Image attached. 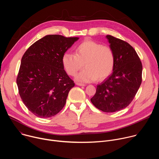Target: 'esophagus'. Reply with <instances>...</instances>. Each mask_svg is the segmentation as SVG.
<instances>
[{
  "mask_svg": "<svg viewBox=\"0 0 159 159\" xmlns=\"http://www.w3.org/2000/svg\"><path fill=\"white\" fill-rule=\"evenodd\" d=\"M76 85H77L79 86H85L86 85L85 84H82V83H79V82H77Z\"/></svg>",
  "mask_w": 159,
  "mask_h": 159,
  "instance_id": "34e87169",
  "label": "esophagus"
}]
</instances>
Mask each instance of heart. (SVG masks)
<instances>
[{"instance_id":"heart-1","label":"heart","mask_w":159,"mask_h":159,"mask_svg":"<svg viewBox=\"0 0 159 159\" xmlns=\"http://www.w3.org/2000/svg\"><path fill=\"white\" fill-rule=\"evenodd\" d=\"M115 56L112 48L96 41L87 39L78 44L75 55L65 53L62 57V65L66 72L75 76L84 66L85 68L75 79L82 82H92L98 78L103 80L112 72Z\"/></svg>"}]
</instances>
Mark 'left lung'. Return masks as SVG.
I'll list each match as a JSON object with an SVG mask.
<instances>
[{
    "label": "left lung",
    "instance_id": "8db88e82",
    "mask_svg": "<svg viewBox=\"0 0 159 159\" xmlns=\"http://www.w3.org/2000/svg\"><path fill=\"white\" fill-rule=\"evenodd\" d=\"M106 38L115 53L114 69L111 75L98 85L90 101L99 110L113 112L123 109L133 101L142 83V64L127 42L111 35Z\"/></svg>",
    "mask_w": 159,
    "mask_h": 159
}]
</instances>
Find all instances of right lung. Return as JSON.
Segmentation results:
<instances>
[{
  "instance_id": "obj_1",
  "label": "right lung",
  "mask_w": 159,
  "mask_h": 159,
  "mask_svg": "<svg viewBox=\"0 0 159 159\" xmlns=\"http://www.w3.org/2000/svg\"><path fill=\"white\" fill-rule=\"evenodd\" d=\"M79 39L47 35L33 43L22 57L17 85L22 102L35 116L52 117L65 106L75 84L64 70L62 57Z\"/></svg>"
}]
</instances>
